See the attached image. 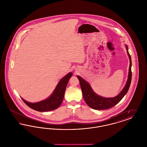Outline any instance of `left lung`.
I'll use <instances>...</instances> for the list:
<instances>
[{
	"mask_svg": "<svg viewBox=\"0 0 147 147\" xmlns=\"http://www.w3.org/2000/svg\"><path fill=\"white\" fill-rule=\"evenodd\" d=\"M125 47L130 62L128 70V76L125 86H124L122 90L119 93V95H117L116 96L113 98H105L98 95L93 91L90 85L86 80H85L82 77L77 76V78H78L80 82V85L82 89L84 101L86 102V104L92 109L100 110L111 108L115 105L117 104L122 99V98L125 96V95L128 91L132 79V62L131 57L128 52L127 45H125Z\"/></svg>",
	"mask_w": 147,
	"mask_h": 147,
	"instance_id": "8db88e82",
	"label": "left lung"
}]
</instances>
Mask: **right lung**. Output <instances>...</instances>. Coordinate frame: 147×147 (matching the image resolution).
<instances>
[{
    "label": "right lung",
    "mask_w": 147,
    "mask_h": 147,
    "mask_svg": "<svg viewBox=\"0 0 147 147\" xmlns=\"http://www.w3.org/2000/svg\"><path fill=\"white\" fill-rule=\"evenodd\" d=\"M72 75V73L69 72L62 78L52 94L45 100L37 102H30L22 98H21L28 107L37 111L45 112L57 109L63 101L67 85Z\"/></svg>",
    "instance_id": "obj_1"
}]
</instances>
